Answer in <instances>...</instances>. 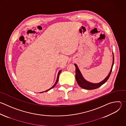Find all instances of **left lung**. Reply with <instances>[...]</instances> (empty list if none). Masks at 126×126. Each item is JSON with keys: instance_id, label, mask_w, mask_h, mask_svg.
Here are the masks:
<instances>
[{"instance_id": "1", "label": "left lung", "mask_w": 126, "mask_h": 126, "mask_svg": "<svg viewBox=\"0 0 126 126\" xmlns=\"http://www.w3.org/2000/svg\"><path fill=\"white\" fill-rule=\"evenodd\" d=\"M113 63L111 66V68L110 70V71L109 73V74L108 75V76L105 78V79H104L102 81H101V82H99V83H92L91 82H89L87 80H86L84 78H83V76H82L78 66L77 65V64H75V66L76 67V79L77 80V82L78 83V84L79 85V87H80L81 88L84 89L86 90H94L100 87H101L103 84L108 80V79H109L110 74L112 72V68H113V66L114 64V55L113 53Z\"/></svg>"}]
</instances>
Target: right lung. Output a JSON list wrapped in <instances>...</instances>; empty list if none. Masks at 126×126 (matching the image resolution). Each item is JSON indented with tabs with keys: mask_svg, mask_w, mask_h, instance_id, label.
<instances>
[{
	"mask_svg": "<svg viewBox=\"0 0 126 126\" xmlns=\"http://www.w3.org/2000/svg\"><path fill=\"white\" fill-rule=\"evenodd\" d=\"M61 70H60L59 71V72H58V75H57V79H56V82H55V84L51 88H50L49 89H48V90H47V91H46L45 92H40V93H43L44 92H47V91H49L50 90H51V89H52V88H53L55 86V85H56V83H57V82H58V79H59V75H60V73H61Z\"/></svg>",
	"mask_w": 126,
	"mask_h": 126,
	"instance_id": "right-lung-1",
	"label": "right lung"
}]
</instances>
